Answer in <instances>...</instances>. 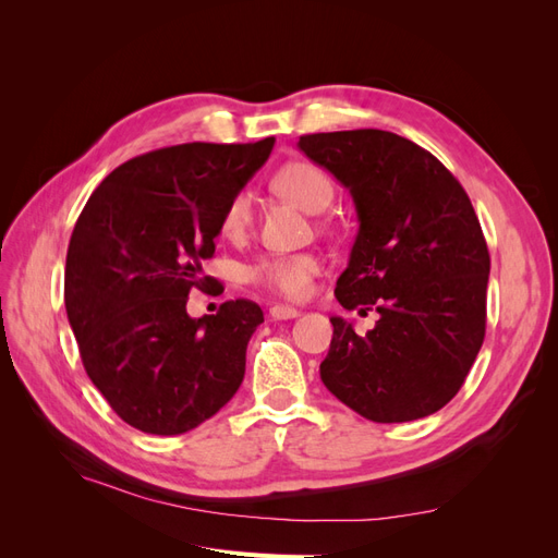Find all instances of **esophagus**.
I'll return each mask as SVG.
<instances>
[{
    "label": "esophagus",
    "mask_w": 558,
    "mask_h": 558,
    "mask_svg": "<svg viewBox=\"0 0 558 558\" xmlns=\"http://www.w3.org/2000/svg\"><path fill=\"white\" fill-rule=\"evenodd\" d=\"M269 316H272L275 320H289V318H298L300 312L289 305H272L269 307Z\"/></svg>",
    "instance_id": "1"
}]
</instances>
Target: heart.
Instances as JSON below:
<instances>
[{
  "instance_id": "1",
  "label": "heart",
  "mask_w": 558,
  "mask_h": 558,
  "mask_svg": "<svg viewBox=\"0 0 558 558\" xmlns=\"http://www.w3.org/2000/svg\"><path fill=\"white\" fill-rule=\"evenodd\" d=\"M272 185L277 193L293 199L298 207L310 214L324 211L335 195L330 177L312 162H291L275 174ZM253 221V195L238 191L223 209L221 230L228 240H240ZM320 260L312 253H289V256H269L251 265L248 277L263 289L281 298L302 300L312 291L314 279L320 275Z\"/></svg>"
}]
</instances>
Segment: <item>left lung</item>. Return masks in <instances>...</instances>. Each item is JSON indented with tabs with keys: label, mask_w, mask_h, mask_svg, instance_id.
Returning a JSON list of instances; mask_svg holds the SVG:
<instances>
[{
	"label": "left lung",
	"mask_w": 558,
	"mask_h": 558,
	"mask_svg": "<svg viewBox=\"0 0 558 558\" xmlns=\"http://www.w3.org/2000/svg\"><path fill=\"white\" fill-rule=\"evenodd\" d=\"M298 146L349 189L359 214L335 298L379 312L363 337L330 318L320 381L377 424L435 414L459 393L486 332L492 258L468 193L426 148L386 130L305 134Z\"/></svg>",
	"instance_id": "left-lung-1"
}]
</instances>
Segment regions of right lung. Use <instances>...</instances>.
<instances>
[{"instance_id": "1", "label": "right lung", "mask_w": 558, "mask_h": 558, "mask_svg": "<svg viewBox=\"0 0 558 558\" xmlns=\"http://www.w3.org/2000/svg\"><path fill=\"white\" fill-rule=\"evenodd\" d=\"M256 144H179L123 162L74 226L64 307L97 391L132 428L181 435L238 393L246 344L263 324L251 300L193 318L185 302L211 277L228 199L272 154Z\"/></svg>"}]
</instances>
